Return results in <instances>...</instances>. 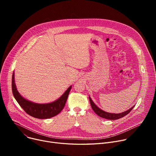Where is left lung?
Listing matches in <instances>:
<instances>
[{"mask_svg": "<svg viewBox=\"0 0 156 156\" xmlns=\"http://www.w3.org/2000/svg\"><path fill=\"white\" fill-rule=\"evenodd\" d=\"M89 101H90V105H91V107H92V109L97 114V115L101 118L107 119L114 120V119H118L119 118H121L122 117H124L125 116H126V114H128L133 108V107H132V108L128 109V111L122 112V113H119V114L109 113V112H106L98 108L97 106L93 102L90 97H89Z\"/></svg>", "mask_w": 156, "mask_h": 156, "instance_id": "left-lung-1", "label": "left lung"}]
</instances>
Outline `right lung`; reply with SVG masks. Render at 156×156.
Masks as SVG:
<instances>
[{
	"instance_id": "obj_1",
	"label": "right lung",
	"mask_w": 156,
	"mask_h": 156,
	"mask_svg": "<svg viewBox=\"0 0 156 156\" xmlns=\"http://www.w3.org/2000/svg\"><path fill=\"white\" fill-rule=\"evenodd\" d=\"M71 88V86L55 102L44 104H35L26 100L21 96L16 87L14 73L12 77V91L15 99L22 109L30 116L38 119H48L57 115L64 108Z\"/></svg>"
}]
</instances>
